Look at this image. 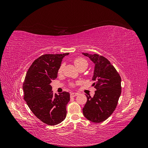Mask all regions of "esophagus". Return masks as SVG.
<instances>
[{
  "label": "esophagus",
  "mask_w": 148,
  "mask_h": 148,
  "mask_svg": "<svg viewBox=\"0 0 148 148\" xmlns=\"http://www.w3.org/2000/svg\"><path fill=\"white\" fill-rule=\"evenodd\" d=\"M78 95V92H71L70 93V96L71 97H75Z\"/></svg>",
  "instance_id": "esophagus-1"
}]
</instances>
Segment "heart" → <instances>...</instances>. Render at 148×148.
<instances>
[{"mask_svg":"<svg viewBox=\"0 0 148 148\" xmlns=\"http://www.w3.org/2000/svg\"><path fill=\"white\" fill-rule=\"evenodd\" d=\"M74 64L75 66L77 67L78 69L83 68V67H86L88 66V63L86 59H85L83 57H77L74 60ZM64 69V64H62L60 65L59 70H58V73L59 74L62 73V71H63ZM71 85H74V84H71Z\"/></svg>","mask_w":148,"mask_h":148,"instance_id":"heart-1","label":"heart"}]
</instances>
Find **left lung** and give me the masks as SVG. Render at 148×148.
I'll list each match as a JSON object with an SVG mask.
<instances>
[{
  "mask_svg": "<svg viewBox=\"0 0 148 148\" xmlns=\"http://www.w3.org/2000/svg\"><path fill=\"white\" fill-rule=\"evenodd\" d=\"M94 64L92 86L96 89L93 97L86 95L87 102L83 113L88 120L95 123L104 122L113 113L121 95V78L106 58L98 54L82 53Z\"/></svg>",
  "mask_w": 148,
  "mask_h": 148,
  "instance_id": "left-lung-1",
  "label": "left lung"
}]
</instances>
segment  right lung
I'll use <instances>...</instances> for the list:
<instances>
[{
	"mask_svg": "<svg viewBox=\"0 0 148 148\" xmlns=\"http://www.w3.org/2000/svg\"><path fill=\"white\" fill-rule=\"evenodd\" d=\"M63 54H45L36 59L26 73L23 84L24 99L30 110L41 122L56 125L64 120L66 107L70 101V94L63 92L53 94L51 83L57 77L58 70Z\"/></svg>",
	"mask_w": 148,
	"mask_h": 148,
	"instance_id": "add662e5",
	"label": "right lung"
}]
</instances>
